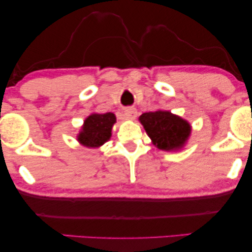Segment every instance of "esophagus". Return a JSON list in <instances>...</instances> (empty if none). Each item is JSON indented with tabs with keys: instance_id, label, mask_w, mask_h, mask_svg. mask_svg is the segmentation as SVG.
Listing matches in <instances>:
<instances>
[{
	"instance_id": "1",
	"label": "esophagus",
	"mask_w": 252,
	"mask_h": 252,
	"mask_svg": "<svg viewBox=\"0 0 252 252\" xmlns=\"http://www.w3.org/2000/svg\"><path fill=\"white\" fill-rule=\"evenodd\" d=\"M124 115L128 120H134L137 116V110L135 108H127L125 111H124Z\"/></svg>"
}]
</instances>
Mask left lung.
Returning <instances> with one entry per match:
<instances>
[{"instance_id":"left-lung-1","label":"left lung","mask_w":252,"mask_h":252,"mask_svg":"<svg viewBox=\"0 0 252 252\" xmlns=\"http://www.w3.org/2000/svg\"><path fill=\"white\" fill-rule=\"evenodd\" d=\"M139 122L146 129L151 143L163 151L181 150L191 134V125L188 120L166 110L144 112L139 117Z\"/></svg>"}]
</instances>
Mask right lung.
<instances>
[{"mask_svg": "<svg viewBox=\"0 0 252 252\" xmlns=\"http://www.w3.org/2000/svg\"><path fill=\"white\" fill-rule=\"evenodd\" d=\"M115 124V113H91L85 119L84 125L77 135L78 142L87 148H99L111 139Z\"/></svg>", "mask_w": 252, "mask_h": 252, "instance_id": "add662e5", "label": "right lung"}]
</instances>
